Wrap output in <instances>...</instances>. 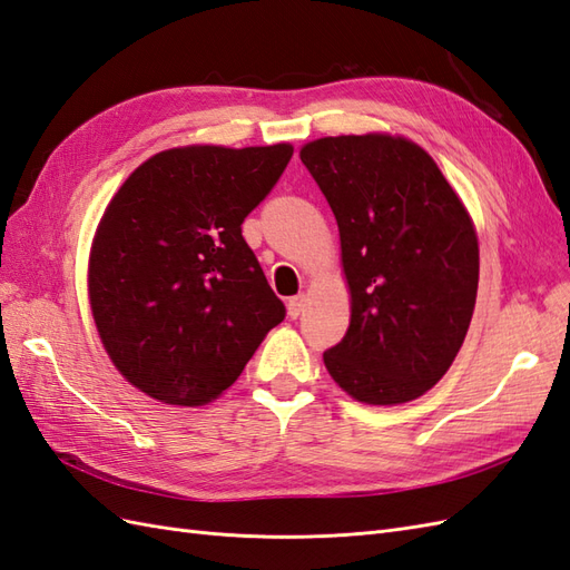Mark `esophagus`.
I'll return each instance as SVG.
<instances>
[{"instance_id":"obj_1","label":"esophagus","mask_w":570,"mask_h":570,"mask_svg":"<svg viewBox=\"0 0 570 570\" xmlns=\"http://www.w3.org/2000/svg\"><path fill=\"white\" fill-rule=\"evenodd\" d=\"M303 308H306V296L303 294H298V296H294V298H288V303H286V311H288V317H296L303 313Z\"/></svg>"}]
</instances>
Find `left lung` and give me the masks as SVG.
<instances>
[{"instance_id": "8db88e82", "label": "left lung", "mask_w": 570, "mask_h": 570, "mask_svg": "<svg viewBox=\"0 0 570 570\" xmlns=\"http://www.w3.org/2000/svg\"><path fill=\"white\" fill-rule=\"evenodd\" d=\"M301 160L335 214L350 288V327L325 368L360 403L415 401L449 372L471 325L479 235L469 210L403 136L317 138Z\"/></svg>"}]
</instances>
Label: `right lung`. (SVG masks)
I'll list each match as a JSON object with an SVG mask.
<instances>
[{"instance_id": "right-lung-1", "label": "right lung", "mask_w": 570, "mask_h": 570, "mask_svg": "<svg viewBox=\"0 0 570 570\" xmlns=\"http://www.w3.org/2000/svg\"><path fill=\"white\" fill-rule=\"evenodd\" d=\"M294 145H181L130 171L91 237L87 294L130 386L196 407L243 374L284 303L243 237Z\"/></svg>"}]
</instances>
